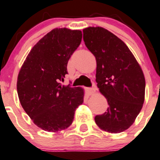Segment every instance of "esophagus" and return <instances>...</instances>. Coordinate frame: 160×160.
Here are the masks:
<instances>
[{"mask_svg":"<svg viewBox=\"0 0 160 160\" xmlns=\"http://www.w3.org/2000/svg\"><path fill=\"white\" fill-rule=\"evenodd\" d=\"M87 92L89 93V95H93L96 92V89L94 88H89L87 89Z\"/></svg>","mask_w":160,"mask_h":160,"instance_id":"1","label":"esophagus"}]
</instances>
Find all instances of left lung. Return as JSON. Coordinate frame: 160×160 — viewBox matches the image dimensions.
<instances>
[{"instance_id": "8db88e82", "label": "left lung", "mask_w": 160, "mask_h": 160, "mask_svg": "<svg viewBox=\"0 0 160 160\" xmlns=\"http://www.w3.org/2000/svg\"><path fill=\"white\" fill-rule=\"evenodd\" d=\"M83 40L97 61L96 82L107 99V112L95 117L101 130L118 133L130 127L144 101L145 79L127 45L100 27L83 30Z\"/></svg>"}]
</instances>
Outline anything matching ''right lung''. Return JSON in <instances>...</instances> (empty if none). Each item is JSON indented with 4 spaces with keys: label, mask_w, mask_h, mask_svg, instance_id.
<instances>
[{
    "label": "right lung",
    "mask_w": 160,
    "mask_h": 160,
    "mask_svg": "<svg viewBox=\"0 0 160 160\" xmlns=\"http://www.w3.org/2000/svg\"><path fill=\"white\" fill-rule=\"evenodd\" d=\"M82 38L79 30L53 29L32 48L18 74L21 105L33 123L45 131L56 133L69 127L76 108L83 103V89L60 83Z\"/></svg>",
    "instance_id": "obj_1"
}]
</instances>
